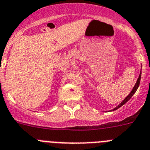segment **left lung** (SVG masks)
Listing matches in <instances>:
<instances>
[{
	"label": "left lung",
	"mask_w": 150,
	"mask_h": 150,
	"mask_svg": "<svg viewBox=\"0 0 150 150\" xmlns=\"http://www.w3.org/2000/svg\"><path fill=\"white\" fill-rule=\"evenodd\" d=\"M141 72H140V75H139V76H138V79H137V82H136L135 85H134V87H133L132 90L131 91V92H130V93H129V95L127 96V97H126V98H125L124 100H123V101H122V102L120 103L117 105V106L115 107V108H114V109L112 110V111H115V110H117V108H120V107H121L123 105H124V104L128 102L129 100H130V98H131V97H132L133 95H134V93H135V92H136V91L138 90V87H139L140 82H141Z\"/></svg>",
	"instance_id": "1"
}]
</instances>
